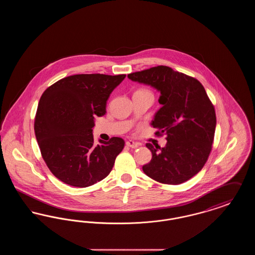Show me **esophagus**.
Listing matches in <instances>:
<instances>
[{
	"mask_svg": "<svg viewBox=\"0 0 255 255\" xmlns=\"http://www.w3.org/2000/svg\"><path fill=\"white\" fill-rule=\"evenodd\" d=\"M126 145L130 147V148H133L134 149V148H137L138 146H140V144L138 142H134L133 140H129V141L126 142Z\"/></svg>",
	"mask_w": 255,
	"mask_h": 255,
	"instance_id": "1",
	"label": "esophagus"
}]
</instances>
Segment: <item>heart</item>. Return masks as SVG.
Wrapping results in <instances>:
<instances>
[{
    "label": "heart",
    "instance_id": "heart-1",
    "mask_svg": "<svg viewBox=\"0 0 255 255\" xmlns=\"http://www.w3.org/2000/svg\"><path fill=\"white\" fill-rule=\"evenodd\" d=\"M138 91H140V92H147V93H149L148 91H146V90H138Z\"/></svg>",
    "mask_w": 255,
    "mask_h": 255
}]
</instances>
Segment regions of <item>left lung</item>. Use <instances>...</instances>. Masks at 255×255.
I'll return each mask as SVG.
<instances>
[{
  "mask_svg": "<svg viewBox=\"0 0 255 255\" xmlns=\"http://www.w3.org/2000/svg\"><path fill=\"white\" fill-rule=\"evenodd\" d=\"M132 81L151 86L160 93L162 107L151 125L157 135L166 134V145L146 143L152 159L142 166L148 177L161 183L180 184L200 172L210 154L216 127L214 106L196 78L157 66L130 73Z\"/></svg>",
  "mask_w": 255,
  "mask_h": 255,
  "instance_id": "obj_1",
  "label": "left lung"
}]
</instances>
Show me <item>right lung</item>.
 <instances>
[{"label":"right lung","mask_w":255,"mask_h":255,"mask_svg":"<svg viewBox=\"0 0 255 255\" xmlns=\"http://www.w3.org/2000/svg\"><path fill=\"white\" fill-rule=\"evenodd\" d=\"M125 74H75L49 87L40 98L34 131L42 157L61 182L87 187L106 178L124 147L122 137L94 144L95 118L106 114L111 93Z\"/></svg>","instance_id":"right-lung-1"}]
</instances>
